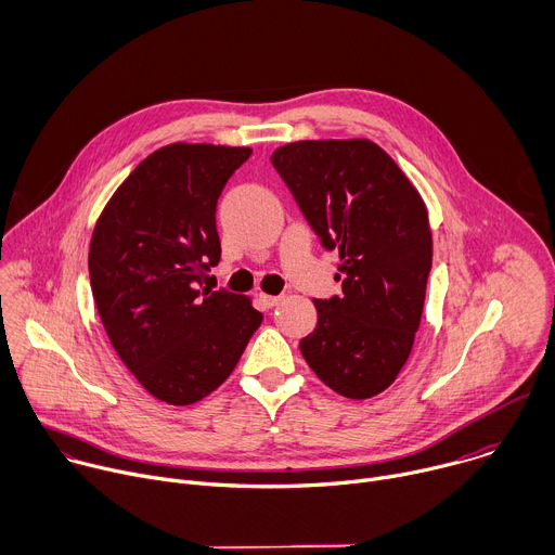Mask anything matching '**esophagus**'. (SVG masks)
Returning <instances> with one entry per match:
<instances>
[{
	"instance_id": "34e87169",
	"label": "esophagus",
	"mask_w": 555,
	"mask_h": 555,
	"mask_svg": "<svg viewBox=\"0 0 555 555\" xmlns=\"http://www.w3.org/2000/svg\"><path fill=\"white\" fill-rule=\"evenodd\" d=\"M260 299H262V304H264L267 308H273V306H278L284 297H282V295H260Z\"/></svg>"
}]
</instances>
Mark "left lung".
I'll return each mask as SVG.
<instances>
[{
    "instance_id": "8db88e82",
    "label": "left lung",
    "mask_w": 555,
    "mask_h": 555,
    "mask_svg": "<svg viewBox=\"0 0 555 555\" xmlns=\"http://www.w3.org/2000/svg\"><path fill=\"white\" fill-rule=\"evenodd\" d=\"M271 164L325 249L339 251L344 295L312 299L317 327L299 341L310 370L365 400L404 367L433 264L428 211L398 164L370 140H304Z\"/></svg>"
}]
</instances>
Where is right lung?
I'll use <instances>...</instances> for the list:
<instances>
[{
  "label": "right lung",
  "mask_w": 555,
  "mask_h": 555,
  "mask_svg": "<svg viewBox=\"0 0 555 555\" xmlns=\"http://www.w3.org/2000/svg\"><path fill=\"white\" fill-rule=\"evenodd\" d=\"M247 146L168 144L104 205L89 280L108 341L157 400L185 406L223 385L262 312L245 295L198 288L220 260L216 203Z\"/></svg>",
  "instance_id": "add662e5"
}]
</instances>
